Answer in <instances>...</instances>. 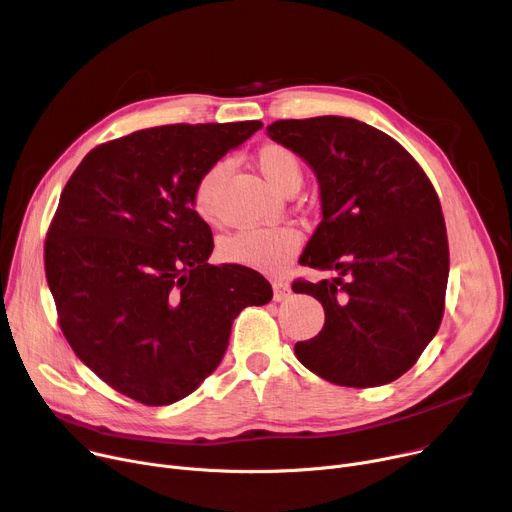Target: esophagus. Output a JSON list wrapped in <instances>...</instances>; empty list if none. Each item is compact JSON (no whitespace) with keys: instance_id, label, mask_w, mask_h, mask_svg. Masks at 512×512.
<instances>
[{"instance_id":"34e87169","label":"esophagus","mask_w":512,"mask_h":512,"mask_svg":"<svg viewBox=\"0 0 512 512\" xmlns=\"http://www.w3.org/2000/svg\"><path fill=\"white\" fill-rule=\"evenodd\" d=\"M271 285H273V300L275 302H283V300H287L291 296V285L287 281L273 279Z\"/></svg>"}]
</instances>
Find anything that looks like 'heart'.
Instances as JSON below:
<instances>
[{
  "label": "heart",
  "instance_id": "heart-1",
  "mask_svg": "<svg viewBox=\"0 0 512 512\" xmlns=\"http://www.w3.org/2000/svg\"><path fill=\"white\" fill-rule=\"evenodd\" d=\"M257 166L261 174L281 192L300 186L304 168L300 158L281 143H267L257 152ZM225 174L223 164L208 168L196 182L192 192L194 210L212 221L216 214L214 194ZM300 247V233L291 227H249L227 237L221 243V255L237 265L259 269L265 273L283 271Z\"/></svg>",
  "mask_w": 512,
  "mask_h": 512
}]
</instances>
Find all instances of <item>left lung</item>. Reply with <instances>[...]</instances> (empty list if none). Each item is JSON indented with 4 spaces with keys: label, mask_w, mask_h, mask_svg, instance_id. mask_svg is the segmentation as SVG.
<instances>
[{
    "label": "left lung",
    "mask_w": 512,
    "mask_h": 512,
    "mask_svg": "<svg viewBox=\"0 0 512 512\" xmlns=\"http://www.w3.org/2000/svg\"><path fill=\"white\" fill-rule=\"evenodd\" d=\"M273 141L316 174L322 223L300 263L336 271L291 289L314 296L326 322L296 344L306 369L342 387H381L407 373L444 316L450 251L429 178L387 133L350 117L283 119Z\"/></svg>",
    "instance_id": "obj_1"
}]
</instances>
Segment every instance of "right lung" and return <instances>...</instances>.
<instances>
[{
	"label": "right lung",
	"instance_id": "1",
	"mask_svg": "<svg viewBox=\"0 0 512 512\" xmlns=\"http://www.w3.org/2000/svg\"><path fill=\"white\" fill-rule=\"evenodd\" d=\"M261 121L162 125L91 150L44 247L60 328L87 367L143 405L190 395L221 364L233 320L271 300L243 265H210L198 178Z\"/></svg>",
	"mask_w": 512,
	"mask_h": 512
}]
</instances>
